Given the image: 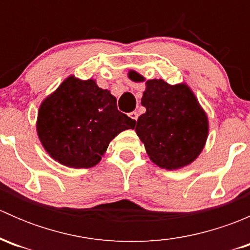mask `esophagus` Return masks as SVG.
Returning <instances> with one entry per match:
<instances>
[{"label":"esophagus","instance_id":"34e87169","mask_svg":"<svg viewBox=\"0 0 250 250\" xmlns=\"http://www.w3.org/2000/svg\"><path fill=\"white\" fill-rule=\"evenodd\" d=\"M128 116H129V117L132 118L133 121H135V122H137V120H138V113L135 112V111H133V112H130Z\"/></svg>","mask_w":250,"mask_h":250}]
</instances>
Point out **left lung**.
<instances>
[{
    "mask_svg": "<svg viewBox=\"0 0 250 250\" xmlns=\"http://www.w3.org/2000/svg\"><path fill=\"white\" fill-rule=\"evenodd\" d=\"M133 82H145L141 105L146 107L137 121L135 132L150 160L160 168L180 169L200 156L209 133L206 111L186 83L169 84L147 80L134 70Z\"/></svg>",
    "mask_w": 250,
    "mask_h": 250,
    "instance_id": "left-lung-1",
    "label": "left lung"
}]
</instances>
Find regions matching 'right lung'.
Segmentation results:
<instances>
[{
  "label": "right lung",
  "instance_id": "right-lung-1",
  "mask_svg": "<svg viewBox=\"0 0 250 250\" xmlns=\"http://www.w3.org/2000/svg\"><path fill=\"white\" fill-rule=\"evenodd\" d=\"M135 121L117 110L110 90L95 80L69 76L41 103L39 139L50 157L70 168H90L100 162L110 141Z\"/></svg>",
  "mask_w": 250,
  "mask_h": 250
}]
</instances>
